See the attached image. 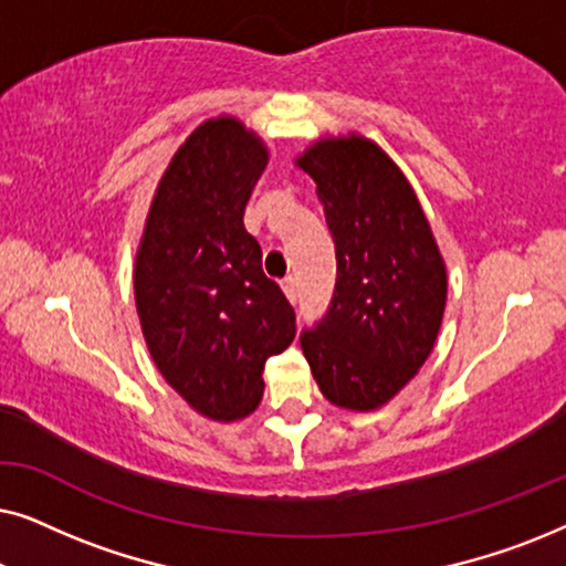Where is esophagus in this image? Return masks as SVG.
<instances>
[{
	"instance_id": "1",
	"label": "esophagus",
	"mask_w": 566,
	"mask_h": 566,
	"mask_svg": "<svg viewBox=\"0 0 566 566\" xmlns=\"http://www.w3.org/2000/svg\"><path fill=\"white\" fill-rule=\"evenodd\" d=\"M283 291H285V296H289L291 304H296V301H298V281H296V277H289V281L283 283Z\"/></svg>"
}]
</instances>
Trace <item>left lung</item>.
Wrapping results in <instances>:
<instances>
[{"label":"left lung","mask_w":566,"mask_h":566,"mask_svg":"<svg viewBox=\"0 0 566 566\" xmlns=\"http://www.w3.org/2000/svg\"><path fill=\"white\" fill-rule=\"evenodd\" d=\"M296 165L316 182L337 254L329 312L301 335V350L332 405L368 412L397 397L432 353L446 262L412 185L378 144L319 138Z\"/></svg>","instance_id":"1"}]
</instances>
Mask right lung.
Listing matches in <instances>:
<instances>
[{
  "label": "right lung",
  "instance_id": "right-lung-1",
  "mask_svg": "<svg viewBox=\"0 0 566 566\" xmlns=\"http://www.w3.org/2000/svg\"><path fill=\"white\" fill-rule=\"evenodd\" d=\"M265 165V144L242 120L200 123L161 175L136 252V312L154 366L221 422L258 409L265 360L296 337V314L244 229Z\"/></svg>",
  "mask_w": 566,
  "mask_h": 566
}]
</instances>
